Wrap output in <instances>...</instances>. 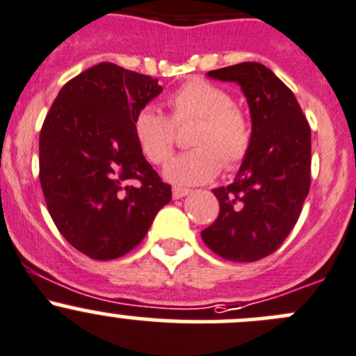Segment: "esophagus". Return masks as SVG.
<instances>
[{
	"mask_svg": "<svg viewBox=\"0 0 356 356\" xmlns=\"http://www.w3.org/2000/svg\"><path fill=\"white\" fill-rule=\"evenodd\" d=\"M186 195H189V189H182V188H174V189H172V196H174V200L184 198Z\"/></svg>",
	"mask_w": 356,
	"mask_h": 356,
	"instance_id": "34e87169",
	"label": "esophagus"
}]
</instances>
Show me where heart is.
<instances>
[{
	"label": "heart",
	"instance_id": "heart-1",
	"mask_svg": "<svg viewBox=\"0 0 356 356\" xmlns=\"http://www.w3.org/2000/svg\"><path fill=\"white\" fill-rule=\"evenodd\" d=\"M172 120L146 106L132 122L136 143L144 156L160 165L170 156L175 143V125L196 120L189 144L195 146L172 158L163 168L167 181L177 186L209 182L219 174L220 161L226 170L243 163L252 147V123L234 106L233 95L205 79H191L168 97Z\"/></svg>",
	"mask_w": 356,
	"mask_h": 356
}]
</instances>
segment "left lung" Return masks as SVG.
<instances>
[{"mask_svg": "<svg viewBox=\"0 0 356 356\" xmlns=\"http://www.w3.org/2000/svg\"><path fill=\"white\" fill-rule=\"evenodd\" d=\"M207 76L240 85L252 147L234 181L212 189L219 216L202 238L227 261L254 262L273 254L298 222L312 184V130L291 88L266 65L241 62Z\"/></svg>", "mask_w": 356, "mask_h": 356, "instance_id": "8db88e82", "label": "left lung"}]
</instances>
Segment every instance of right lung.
<instances>
[{"label": "right lung", "mask_w": 356, "mask_h": 356, "mask_svg": "<svg viewBox=\"0 0 356 356\" xmlns=\"http://www.w3.org/2000/svg\"><path fill=\"white\" fill-rule=\"evenodd\" d=\"M161 90L156 78L101 62L65 83L44 118V202L62 236L88 257L136 248L172 200L132 132L134 116Z\"/></svg>", "instance_id": "obj_1"}]
</instances>
